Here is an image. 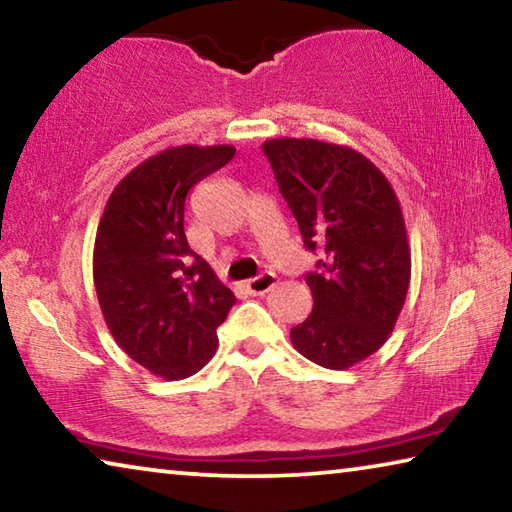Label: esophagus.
<instances>
[{"mask_svg": "<svg viewBox=\"0 0 512 512\" xmlns=\"http://www.w3.org/2000/svg\"><path fill=\"white\" fill-rule=\"evenodd\" d=\"M275 282H277L275 273H262V275L253 277V280H248L246 289H248V293H253V296H264V293H268L275 287Z\"/></svg>", "mask_w": 512, "mask_h": 512, "instance_id": "esophagus-1", "label": "esophagus"}]
</instances>
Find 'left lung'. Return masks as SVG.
I'll list each match as a JSON object with an SVG mask.
<instances>
[{
	"mask_svg": "<svg viewBox=\"0 0 512 512\" xmlns=\"http://www.w3.org/2000/svg\"><path fill=\"white\" fill-rule=\"evenodd\" d=\"M305 246L309 318L291 329L302 357L329 370L368 359L391 336L411 282L402 207L384 173L350 146L280 137L262 144Z\"/></svg>",
	"mask_w": 512,
	"mask_h": 512,
	"instance_id": "1",
	"label": "left lung"
}]
</instances>
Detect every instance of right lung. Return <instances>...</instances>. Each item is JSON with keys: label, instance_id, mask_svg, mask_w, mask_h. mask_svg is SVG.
I'll return each instance as SVG.
<instances>
[{"label": "right lung", "instance_id": "obj_1", "mask_svg": "<svg viewBox=\"0 0 512 512\" xmlns=\"http://www.w3.org/2000/svg\"><path fill=\"white\" fill-rule=\"evenodd\" d=\"M235 146H171L112 189L94 239V287L112 339L153 375L192 377L237 298L185 237V198Z\"/></svg>", "mask_w": 512, "mask_h": 512}]
</instances>
